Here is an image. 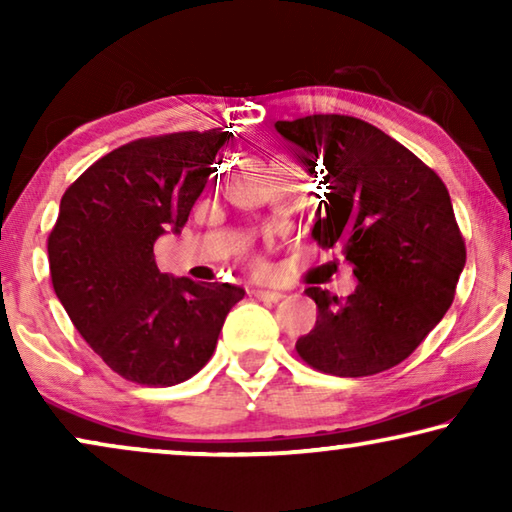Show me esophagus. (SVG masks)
<instances>
[{"mask_svg": "<svg viewBox=\"0 0 512 512\" xmlns=\"http://www.w3.org/2000/svg\"><path fill=\"white\" fill-rule=\"evenodd\" d=\"M251 296L258 298V300H265V303H277V300L282 298V293L270 291V289H254V291H251Z\"/></svg>", "mask_w": 512, "mask_h": 512, "instance_id": "obj_1", "label": "esophagus"}]
</instances>
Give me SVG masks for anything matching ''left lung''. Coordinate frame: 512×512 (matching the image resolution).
<instances>
[{
  "label": "left lung",
  "instance_id": "obj_1",
  "mask_svg": "<svg viewBox=\"0 0 512 512\" xmlns=\"http://www.w3.org/2000/svg\"><path fill=\"white\" fill-rule=\"evenodd\" d=\"M275 128L321 174L312 237L340 249L359 279L347 298L305 289L317 324L296 352L338 377L398 366L450 310L466 265L450 193L415 153L361 118L314 114Z\"/></svg>",
  "mask_w": 512,
  "mask_h": 512
}]
</instances>
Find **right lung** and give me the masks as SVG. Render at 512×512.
I'll list each match as a JSON object with an SVG mask.
<instances>
[{
	"label": "right lung",
	"instance_id": "obj_1",
	"mask_svg": "<svg viewBox=\"0 0 512 512\" xmlns=\"http://www.w3.org/2000/svg\"><path fill=\"white\" fill-rule=\"evenodd\" d=\"M221 128L172 132L118 146L60 200L48 235L55 296L97 356L125 380L172 387L212 359L233 284H198L158 270L153 244L181 233L200 198Z\"/></svg>",
	"mask_w": 512,
	"mask_h": 512
}]
</instances>
